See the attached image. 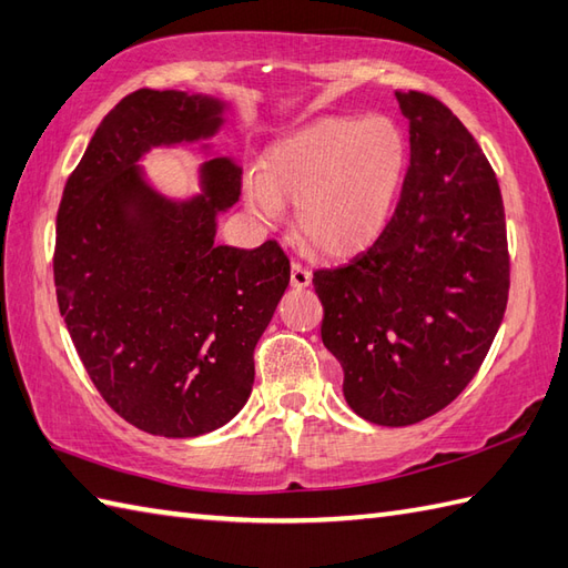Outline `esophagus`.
<instances>
[{
	"label": "esophagus",
	"mask_w": 568,
	"mask_h": 568,
	"mask_svg": "<svg viewBox=\"0 0 568 568\" xmlns=\"http://www.w3.org/2000/svg\"><path fill=\"white\" fill-rule=\"evenodd\" d=\"M311 284V272L304 267L301 262H292V286L296 288H306Z\"/></svg>",
	"instance_id": "34e87169"
}]
</instances>
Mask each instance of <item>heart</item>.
<instances>
[{
    "label": "heart",
    "mask_w": 568,
    "mask_h": 568,
    "mask_svg": "<svg viewBox=\"0 0 568 568\" xmlns=\"http://www.w3.org/2000/svg\"><path fill=\"white\" fill-rule=\"evenodd\" d=\"M406 138L386 116L321 119L282 138L245 192L262 219L298 204V233L325 255L369 245L394 211L406 172Z\"/></svg>",
    "instance_id": "b5f03b06"
}]
</instances>
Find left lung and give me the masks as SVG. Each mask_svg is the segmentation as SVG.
Here are the masks:
<instances>
[{
    "label": "left lung",
    "instance_id": "8db88e82",
    "mask_svg": "<svg viewBox=\"0 0 568 568\" xmlns=\"http://www.w3.org/2000/svg\"><path fill=\"white\" fill-rule=\"evenodd\" d=\"M410 165L379 237L313 272L323 345L364 420L420 423L481 367L508 306L510 255L496 172L439 99L396 90Z\"/></svg>",
    "mask_w": 568,
    "mask_h": 568
}]
</instances>
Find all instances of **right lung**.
<instances>
[{
    "label": "right lung",
    "instance_id": "obj_1",
    "mask_svg": "<svg viewBox=\"0 0 568 568\" xmlns=\"http://www.w3.org/2000/svg\"><path fill=\"white\" fill-rule=\"evenodd\" d=\"M219 111L174 90L125 94L58 209L53 276L74 349L111 410L160 437L204 435L241 413L292 274L276 241L216 243L219 211L241 196L231 160L206 162V196L186 204L160 199L135 168L150 145L211 135Z\"/></svg>",
    "mask_w": 568,
    "mask_h": 568
}]
</instances>
